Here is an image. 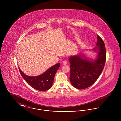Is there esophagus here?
Returning <instances> with one entry per match:
<instances>
[{
    "instance_id": "obj_1",
    "label": "esophagus",
    "mask_w": 121,
    "mask_h": 121,
    "mask_svg": "<svg viewBox=\"0 0 121 121\" xmlns=\"http://www.w3.org/2000/svg\"><path fill=\"white\" fill-rule=\"evenodd\" d=\"M68 63V62L66 60H64L63 62V64L64 65H66Z\"/></svg>"
}]
</instances>
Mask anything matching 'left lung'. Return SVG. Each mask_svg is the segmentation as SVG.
<instances>
[{
    "instance_id": "8db88e82",
    "label": "left lung",
    "mask_w": 121,
    "mask_h": 121,
    "mask_svg": "<svg viewBox=\"0 0 121 121\" xmlns=\"http://www.w3.org/2000/svg\"><path fill=\"white\" fill-rule=\"evenodd\" d=\"M97 47L93 50H98L97 58L93 61L84 58L82 54L70 57V80L72 85L78 89L92 86L102 73L106 60V51L104 41L97 35Z\"/></svg>"
}]
</instances>
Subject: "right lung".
Returning a JSON list of instances; mask_svg holds the SVG:
<instances>
[{
    "mask_svg": "<svg viewBox=\"0 0 121 121\" xmlns=\"http://www.w3.org/2000/svg\"><path fill=\"white\" fill-rule=\"evenodd\" d=\"M60 66V63H57L43 74L35 77L25 75L19 68V70L22 77L30 86L36 90L45 91L52 87L55 73Z\"/></svg>",
    "mask_w": 121,
    "mask_h": 121,
    "instance_id": "obj_1",
    "label": "right lung"
}]
</instances>
